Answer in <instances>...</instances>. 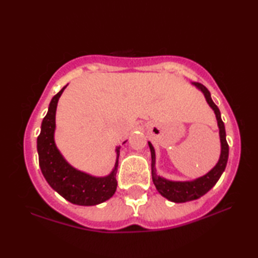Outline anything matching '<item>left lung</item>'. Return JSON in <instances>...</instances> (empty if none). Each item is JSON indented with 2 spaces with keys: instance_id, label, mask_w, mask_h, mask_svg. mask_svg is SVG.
I'll list each match as a JSON object with an SVG mask.
<instances>
[{
  "instance_id": "8db88e82",
  "label": "left lung",
  "mask_w": 258,
  "mask_h": 258,
  "mask_svg": "<svg viewBox=\"0 0 258 258\" xmlns=\"http://www.w3.org/2000/svg\"><path fill=\"white\" fill-rule=\"evenodd\" d=\"M191 84L204 94L207 104L213 109L214 113H215V116L217 119V126H218V130H220L221 155H220V158H218V162L216 163V165L214 166L210 172H207L206 174L203 175V176H200L191 180H171V179L160 176V175L156 173L155 150L154 147H153L151 142H149L151 156H152L153 183H154L158 193L173 203L190 202V201L200 199V197H202L203 195H205L207 191L217 183V180L222 176L223 172L225 171L227 160H228V144L226 142L225 126H224V123L222 120L220 109H218V107L215 105V103L213 102L210 91H208L204 85L201 83H197V82H191Z\"/></svg>"
}]
</instances>
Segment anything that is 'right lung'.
Masks as SVG:
<instances>
[{
	"instance_id": "add662e5",
	"label": "right lung",
	"mask_w": 258,
	"mask_h": 258,
	"mask_svg": "<svg viewBox=\"0 0 258 258\" xmlns=\"http://www.w3.org/2000/svg\"><path fill=\"white\" fill-rule=\"evenodd\" d=\"M67 86L65 85L56 95L53 96L48 105V111L42 120L41 133L37 138L36 145L38 163L48 185L65 200L76 205L94 206L111 199L116 190V172L120 146L115 150L116 161L112 172L106 176H94L80 171L65 160L55 144L54 134L56 127L57 103Z\"/></svg>"
}]
</instances>
